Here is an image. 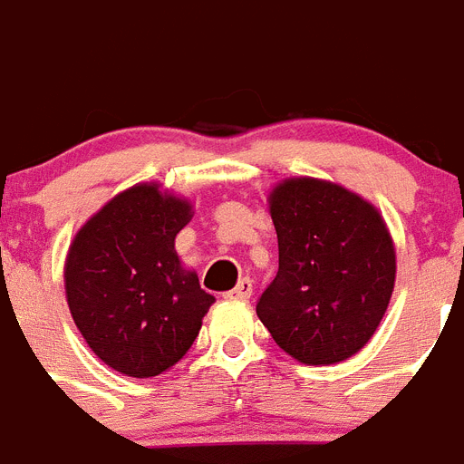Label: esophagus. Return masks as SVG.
Segmentation results:
<instances>
[{"label": "esophagus", "instance_id": "1", "mask_svg": "<svg viewBox=\"0 0 464 464\" xmlns=\"http://www.w3.org/2000/svg\"><path fill=\"white\" fill-rule=\"evenodd\" d=\"M253 295V281L251 278H241L239 283L235 285V290H229V293H223L225 299H239V302H246V299H251Z\"/></svg>", "mask_w": 464, "mask_h": 464}]
</instances>
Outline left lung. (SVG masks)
<instances>
[{
    "label": "left lung",
    "mask_w": 464,
    "mask_h": 464,
    "mask_svg": "<svg viewBox=\"0 0 464 464\" xmlns=\"http://www.w3.org/2000/svg\"><path fill=\"white\" fill-rule=\"evenodd\" d=\"M278 272L256 311L304 364H334L370 342L395 288V246L374 204L321 179H285L269 195Z\"/></svg>",
    "instance_id": "obj_1"
}]
</instances>
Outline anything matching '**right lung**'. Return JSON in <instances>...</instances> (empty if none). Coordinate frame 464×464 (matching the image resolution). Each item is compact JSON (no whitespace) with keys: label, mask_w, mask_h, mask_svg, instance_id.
I'll return each instance as SVG.
<instances>
[{"label":"right lung","mask_w":464,"mask_h":464,"mask_svg":"<svg viewBox=\"0 0 464 464\" xmlns=\"http://www.w3.org/2000/svg\"><path fill=\"white\" fill-rule=\"evenodd\" d=\"M192 204L139 183L76 232L64 260L72 318L111 370L149 379L174 367L216 302L174 251Z\"/></svg>","instance_id":"add662e5"}]
</instances>
